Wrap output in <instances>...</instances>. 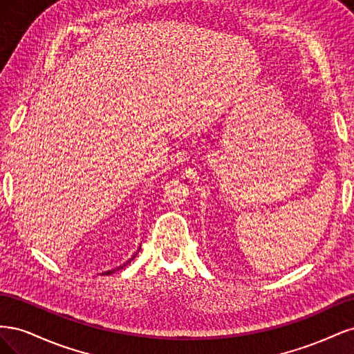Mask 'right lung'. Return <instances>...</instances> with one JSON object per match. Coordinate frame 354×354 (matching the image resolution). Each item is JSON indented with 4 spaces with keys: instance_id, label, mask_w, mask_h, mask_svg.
Segmentation results:
<instances>
[{
    "instance_id": "right-lung-1",
    "label": "right lung",
    "mask_w": 354,
    "mask_h": 354,
    "mask_svg": "<svg viewBox=\"0 0 354 354\" xmlns=\"http://www.w3.org/2000/svg\"><path fill=\"white\" fill-rule=\"evenodd\" d=\"M138 251H140V250H138ZM138 251H137V252H138ZM137 252H136V254L133 255V259H136V255H137ZM133 259H130V260H128L127 263H124L122 266H120V267H116V269H115V270H108V272H104V273H102V274H112V273H115L116 270H121V269H124V267H125V266H127L128 263H130V261H131Z\"/></svg>"
}]
</instances>
